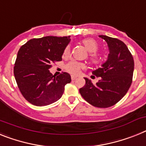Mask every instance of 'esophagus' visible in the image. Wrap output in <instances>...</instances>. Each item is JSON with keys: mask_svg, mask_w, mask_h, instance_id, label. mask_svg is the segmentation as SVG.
<instances>
[{"mask_svg": "<svg viewBox=\"0 0 146 146\" xmlns=\"http://www.w3.org/2000/svg\"><path fill=\"white\" fill-rule=\"evenodd\" d=\"M77 78V76H74V75H72V80H74Z\"/></svg>", "mask_w": 146, "mask_h": 146, "instance_id": "obj_1", "label": "esophagus"}]
</instances>
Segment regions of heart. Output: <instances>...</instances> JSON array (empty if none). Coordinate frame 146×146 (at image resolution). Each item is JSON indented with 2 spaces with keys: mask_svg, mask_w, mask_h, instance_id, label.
I'll use <instances>...</instances> for the list:
<instances>
[{
  "mask_svg": "<svg viewBox=\"0 0 146 146\" xmlns=\"http://www.w3.org/2000/svg\"><path fill=\"white\" fill-rule=\"evenodd\" d=\"M82 44L84 46L87 51L89 52L88 56H89V59L93 63H98L101 60V57L98 53V49L99 48V44H98V41L95 40L93 38H86V39L82 40ZM69 53V48L68 47L64 49L63 52V56L66 57ZM81 68V64L76 61H72L70 63H68L66 66V70L68 72H70L71 74H77L80 70Z\"/></svg>",
  "mask_w": 146,
  "mask_h": 146,
  "instance_id": "1",
  "label": "heart"
}]
</instances>
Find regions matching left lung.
<instances>
[{
	"instance_id": "left-lung-1",
	"label": "left lung",
	"mask_w": 146,
	"mask_h": 146,
	"mask_svg": "<svg viewBox=\"0 0 146 146\" xmlns=\"http://www.w3.org/2000/svg\"><path fill=\"white\" fill-rule=\"evenodd\" d=\"M105 40L109 53L105 63L92 72L100 77L98 83L93 84L84 78L86 85L80 93L86 101L98 108H108L119 102L125 96L132 83L134 63L126 45L117 38L99 35Z\"/></svg>"
}]
</instances>
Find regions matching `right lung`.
I'll list each match as a JSON object with an SVG mask.
<instances>
[{"instance_id":"right-lung-1","label":"right lung","mask_w":146,"mask_h":146,"mask_svg":"<svg viewBox=\"0 0 146 146\" xmlns=\"http://www.w3.org/2000/svg\"><path fill=\"white\" fill-rule=\"evenodd\" d=\"M70 36H46L34 38L25 43L17 52L14 75L22 95L30 103L44 106L58 101L71 82L70 74L58 76L49 72L51 63L60 61Z\"/></svg>"}]
</instances>
